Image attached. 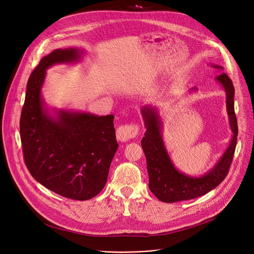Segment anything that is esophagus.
<instances>
[{
    "mask_svg": "<svg viewBox=\"0 0 254 254\" xmlns=\"http://www.w3.org/2000/svg\"><path fill=\"white\" fill-rule=\"evenodd\" d=\"M139 126L136 124H129L122 126L117 130V136L121 142H127L139 133Z\"/></svg>",
    "mask_w": 254,
    "mask_h": 254,
    "instance_id": "esophagus-1",
    "label": "esophagus"
}]
</instances>
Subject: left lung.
Masks as SVG:
<instances>
[{
  "label": "left lung",
  "instance_id": "left-lung-1",
  "mask_svg": "<svg viewBox=\"0 0 254 254\" xmlns=\"http://www.w3.org/2000/svg\"><path fill=\"white\" fill-rule=\"evenodd\" d=\"M212 65L216 68H223L217 64ZM216 80L226 91V106L233 136L229 147L213 169L200 177L186 175L174 167L164 146L162 133H161L162 123L160 121L156 108L150 105L142 108V115L147 130L141 145L147 159L149 189L161 201L175 202L201 196L217 188L229 172L235 153L238 135L237 119L234 110L235 90L231 79L227 74L222 73L216 77Z\"/></svg>",
  "mask_w": 254,
  "mask_h": 254
}]
</instances>
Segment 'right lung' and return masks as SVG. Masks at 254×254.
I'll use <instances>...</instances> for the list:
<instances>
[{
    "mask_svg": "<svg viewBox=\"0 0 254 254\" xmlns=\"http://www.w3.org/2000/svg\"><path fill=\"white\" fill-rule=\"evenodd\" d=\"M81 53L59 49L41 59L28 79L20 118L23 157L32 177L48 190L76 200L90 199L103 190L119 148L112 114L59 110L52 118L44 107L41 87L47 68L78 62Z\"/></svg>",
    "mask_w": 254,
    "mask_h": 254,
    "instance_id": "right-lung-1",
    "label": "right lung"
}]
</instances>
